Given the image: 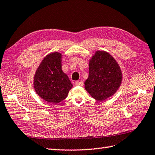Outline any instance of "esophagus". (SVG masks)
Listing matches in <instances>:
<instances>
[{
    "instance_id": "obj_1",
    "label": "esophagus",
    "mask_w": 155,
    "mask_h": 155,
    "mask_svg": "<svg viewBox=\"0 0 155 155\" xmlns=\"http://www.w3.org/2000/svg\"><path fill=\"white\" fill-rule=\"evenodd\" d=\"M75 85H77V86H83V83L82 82V81H76Z\"/></svg>"
}]
</instances>
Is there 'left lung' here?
Returning a JSON list of instances; mask_svg holds the SVG:
<instances>
[{
    "label": "left lung",
    "instance_id": "1",
    "mask_svg": "<svg viewBox=\"0 0 155 155\" xmlns=\"http://www.w3.org/2000/svg\"><path fill=\"white\" fill-rule=\"evenodd\" d=\"M89 71L85 88L98 101L105 100L113 95L121 84L122 73L119 64L106 51L95 52L89 61Z\"/></svg>",
    "mask_w": 155,
    "mask_h": 155
}]
</instances>
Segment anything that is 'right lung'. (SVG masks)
I'll return each instance as SVG.
<instances>
[{
    "label": "right lung",
    "mask_w": 155,
    "mask_h": 155,
    "mask_svg": "<svg viewBox=\"0 0 155 155\" xmlns=\"http://www.w3.org/2000/svg\"><path fill=\"white\" fill-rule=\"evenodd\" d=\"M34 87L39 96L47 102L58 104L68 96L72 84L61 70V55L51 53L45 58L36 70Z\"/></svg>",
    "instance_id": "1"
}]
</instances>
